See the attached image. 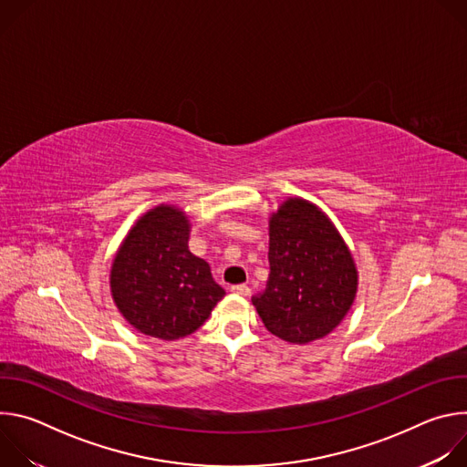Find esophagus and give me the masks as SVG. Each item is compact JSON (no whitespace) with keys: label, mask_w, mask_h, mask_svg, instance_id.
Listing matches in <instances>:
<instances>
[{"label":"esophagus","mask_w":467,"mask_h":467,"mask_svg":"<svg viewBox=\"0 0 467 467\" xmlns=\"http://www.w3.org/2000/svg\"><path fill=\"white\" fill-rule=\"evenodd\" d=\"M231 292H233V294H236V296H242V297H247V296L251 294L249 286H245V285H236V286H233V288H231Z\"/></svg>","instance_id":"1"}]
</instances>
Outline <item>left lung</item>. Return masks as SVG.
Instances as JSON below:
<instances>
[{
    "mask_svg": "<svg viewBox=\"0 0 467 467\" xmlns=\"http://www.w3.org/2000/svg\"><path fill=\"white\" fill-rule=\"evenodd\" d=\"M270 275L253 296L264 327L288 344L325 338L348 316L358 290L355 258L330 218L303 197L270 216Z\"/></svg>",
    "mask_w": 467,
    "mask_h": 467,
    "instance_id": "8db88e82",
    "label": "left lung"
}]
</instances>
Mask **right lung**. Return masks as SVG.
<instances>
[{"label":"right lung","mask_w":467,"mask_h":467,"mask_svg":"<svg viewBox=\"0 0 467 467\" xmlns=\"http://www.w3.org/2000/svg\"><path fill=\"white\" fill-rule=\"evenodd\" d=\"M190 229L182 209L162 203L135 222L114 254V305L146 337L171 342L192 335L225 296L211 265L190 253Z\"/></svg>","instance_id":"1"}]
</instances>
